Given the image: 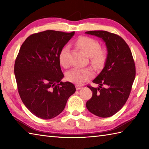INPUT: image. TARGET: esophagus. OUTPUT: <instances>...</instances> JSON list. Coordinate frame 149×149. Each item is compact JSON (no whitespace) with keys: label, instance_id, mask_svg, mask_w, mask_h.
<instances>
[{"label":"esophagus","instance_id":"34e87169","mask_svg":"<svg viewBox=\"0 0 149 149\" xmlns=\"http://www.w3.org/2000/svg\"><path fill=\"white\" fill-rule=\"evenodd\" d=\"M75 88H76V90H79L80 89H81L82 88V86H79V85H75Z\"/></svg>","mask_w":149,"mask_h":149}]
</instances>
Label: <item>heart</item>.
Returning <instances> with one entry per match:
<instances>
[{"label": "heart", "mask_w": 149, "mask_h": 149, "mask_svg": "<svg viewBox=\"0 0 149 149\" xmlns=\"http://www.w3.org/2000/svg\"><path fill=\"white\" fill-rule=\"evenodd\" d=\"M77 45L90 56V63L94 68H100L104 65L107 58V50L100 47L98 41L88 36H81L76 42ZM69 46L65 45L60 50L59 61L63 67H68L69 62L66 54L68 52ZM93 76L92 70L88 68L74 67L66 72V78L68 81L76 84H81L89 80Z\"/></svg>", "instance_id": "b5f03b06"}]
</instances>
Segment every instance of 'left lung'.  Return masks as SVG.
<instances>
[{"instance_id": "8db88e82", "label": "left lung", "mask_w": 149, "mask_h": 149, "mask_svg": "<svg viewBox=\"0 0 149 149\" xmlns=\"http://www.w3.org/2000/svg\"><path fill=\"white\" fill-rule=\"evenodd\" d=\"M86 33L102 38L107 49L105 66L93 81L99 87L88 85L93 95L86 106L93 115L107 118L121 109L127 100L135 79V63L130 48L120 36L106 31Z\"/></svg>"}]
</instances>
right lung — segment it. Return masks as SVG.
I'll return each instance as SVG.
<instances>
[{
	"instance_id": "right-lung-1",
	"label": "right lung",
	"mask_w": 149,
	"mask_h": 149,
	"mask_svg": "<svg viewBox=\"0 0 149 149\" xmlns=\"http://www.w3.org/2000/svg\"><path fill=\"white\" fill-rule=\"evenodd\" d=\"M75 32L47 30L31 34L22 43L15 60L14 72L18 93L27 108L42 119L61 113L75 91L64 77L59 54Z\"/></svg>"
}]
</instances>
